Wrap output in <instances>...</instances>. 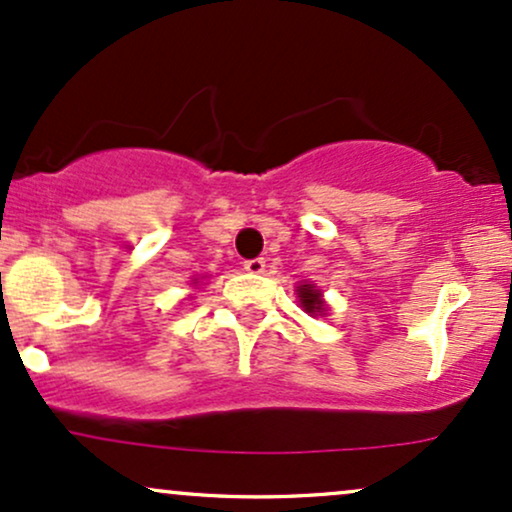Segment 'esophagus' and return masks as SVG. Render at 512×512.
<instances>
[{
  "label": "esophagus",
  "instance_id": "34e87169",
  "mask_svg": "<svg viewBox=\"0 0 512 512\" xmlns=\"http://www.w3.org/2000/svg\"><path fill=\"white\" fill-rule=\"evenodd\" d=\"M244 270L251 275L266 273V261L263 258H249V261H244Z\"/></svg>",
  "mask_w": 512,
  "mask_h": 512
}]
</instances>
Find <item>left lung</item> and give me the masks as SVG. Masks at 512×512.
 <instances>
[{
	"mask_svg": "<svg viewBox=\"0 0 512 512\" xmlns=\"http://www.w3.org/2000/svg\"><path fill=\"white\" fill-rule=\"evenodd\" d=\"M297 297H299V304H302V309L306 311V314L323 316L328 311V304L323 302V294L316 285H309V282L299 285L297 287Z\"/></svg>",
	"mask_w": 512,
	"mask_h": 512,
	"instance_id": "1",
	"label": "left lung"
}]
</instances>
